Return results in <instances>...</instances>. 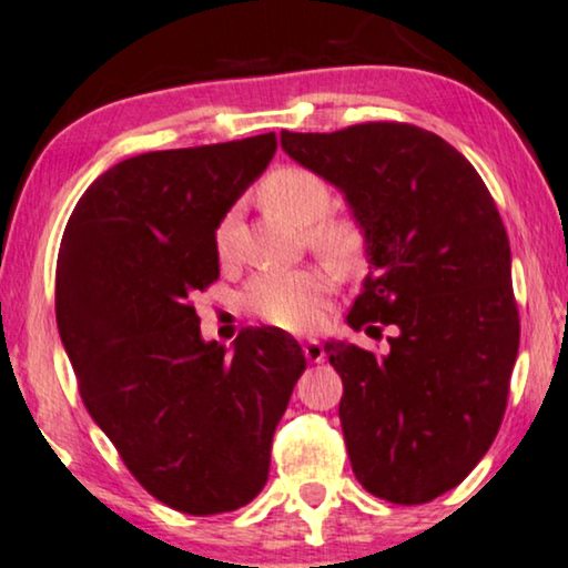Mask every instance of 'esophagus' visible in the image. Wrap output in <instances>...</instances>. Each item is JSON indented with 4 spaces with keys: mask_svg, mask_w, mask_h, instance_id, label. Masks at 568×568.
I'll return each mask as SVG.
<instances>
[{
    "mask_svg": "<svg viewBox=\"0 0 568 568\" xmlns=\"http://www.w3.org/2000/svg\"><path fill=\"white\" fill-rule=\"evenodd\" d=\"M302 352H305V357L311 359V363H323V357H326V349H323L318 338H311V342L302 344Z\"/></svg>",
    "mask_w": 568,
    "mask_h": 568,
    "instance_id": "esophagus-1",
    "label": "esophagus"
}]
</instances>
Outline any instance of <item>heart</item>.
Here are the masks:
<instances>
[{
    "instance_id": "heart-1",
    "label": "heart",
    "mask_w": 568,
    "mask_h": 568,
    "mask_svg": "<svg viewBox=\"0 0 568 568\" xmlns=\"http://www.w3.org/2000/svg\"><path fill=\"white\" fill-rule=\"evenodd\" d=\"M261 201L276 216L294 226H311L331 209V190L318 174L307 169L286 166L268 174L261 185ZM232 234V216L216 230L219 253H226ZM311 245L336 271H352L365 255V232L355 219L321 221L311 232ZM331 292V276L318 266L290 271H266L250 282L245 300L250 311L263 321L286 331H307L321 318L323 300Z\"/></svg>"
}]
</instances>
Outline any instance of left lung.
Wrapping results in <instances>:
<instances>
[{
	"label": "left lung",
	"mask_w": 568,
	"mask_h": 568,
	"mask_svg": "<svg viewBox=\"0 0 568 568\" xmlns=\"http://www.w3.org/2000/svg\"><path fill=\"white\" fill-rule=\"evenodd\" d=\"M365 232L367 276L347 323L392 328L386 355L328 338L355 477L392 504H428L475 469L500 428L519 352L511 247L475 166L436 132L365 122L282 132Z\"/></svg>",
	"instance_id": "left-lung-1"
}]
</instances>
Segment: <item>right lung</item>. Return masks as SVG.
I'll return each instance as SVG.
<instances>
[{
    "label": "right lung",
    "mask_w": 568,
    "mask_h": 568,
    "mask_svg": "<svg viewBox=\"0 0 568 568\" xmlns=\"http://www.w3.org/2000/svg\"><path fill=\"white\" fill-rule=\"evenodd\" d=\"M276 135L151 151L80 197L57 257V326L93 423L138 483L182 514L253 500L305 371L282 328L203 342L193 297L219 278L216 230L266 172Z\"/></svg>",
    "instance_id": "add662e5"
}]
</instances>
